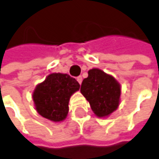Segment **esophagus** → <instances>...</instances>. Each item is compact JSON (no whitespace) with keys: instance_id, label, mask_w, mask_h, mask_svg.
Returning <instances> with one entry per match:
<instances>
[{"instance_id":"1","label":"esophagus","mask_w":159,"mask_h":159,"mask_svg":"<svg viewBox=\"0 0 159 159\" xmlns=\"http://www.w3.org/2000/svg\"><path fill=\"white\" fill-rule=\"evenodd\" d=\"M76 80L78 81V83H79L80 84H82V81H83V78H82V76H78V77L76 78Z\"/></svg>"}]
</instances>
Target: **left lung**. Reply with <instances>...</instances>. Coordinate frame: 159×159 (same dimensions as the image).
<instances>
[{"label": "left lung", "mask_w": 159, "mask_h": 159, "mask_svg": "<svg viewBox=\"0 0 159 159\" xmlns=\"http://www.w3.org/2000/svg\"><path fill=\"white\" fill-rule=\"evenodd\" d=\"M80 91L89 101L92 111L98 117L110 115L119 106L120 84L99 69L88 71V77L83 80Z\"/></svg>", "instance_id": "left-lung-1"}]
</instances>
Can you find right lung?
Instances as JSON below:
<instances>
[{
	"instance_id": "1",
	"label": "right lung",
	"mask_w": 159,
	"mask_h": 159,
	"mask_svg": "<svg viewBox=\"0 0 159 159\" xmlns=\"http://www.w3.org/2000/svg\"><path fill=\"white\" fill-rule=\"evenodd\" d=\"M79 88V83L70 75L51 74L37 85L33 93L36 110L52 121L63 120L69 111L70 98Z\"/></svg>"
}]
</instances>
